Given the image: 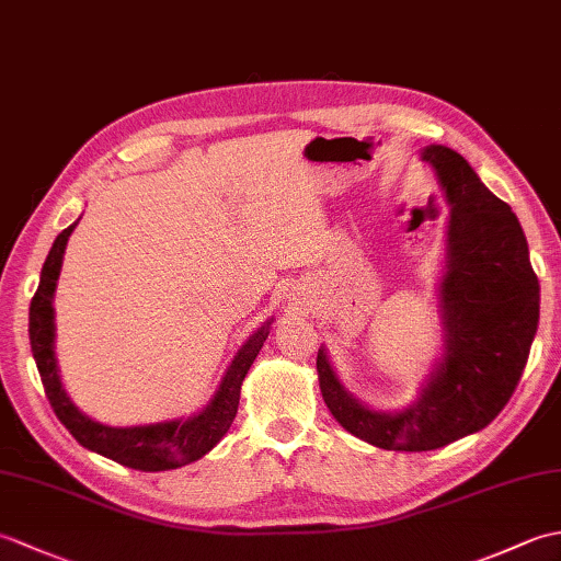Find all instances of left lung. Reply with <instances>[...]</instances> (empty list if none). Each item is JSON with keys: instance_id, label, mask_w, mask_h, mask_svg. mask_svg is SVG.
<instances>
[{"instance_id": "left-lung-1", "label": "left lung", "mask_w": 561, "mask_h": 561, "mask_svg": "<svg viewBox=\"0 0 561 561\" xmlns=\"http://www.w3.org/2000/svg\"><path fill=\"white\" fill-rule=\"evenodd\" d=\"M448 197V272L440 287L446 356L420 402L386 414L356 402L318 352L320 392L350 434L386 450H434L480 432L514 396L540 320V282L516 214L460 153L428 147Z\"/></svg>"}]
</instances>
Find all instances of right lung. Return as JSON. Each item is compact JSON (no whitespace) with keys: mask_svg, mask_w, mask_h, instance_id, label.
Listing matches in <instances>:
<instances>
[{"mask_svg":"<svg viewBox=\"0 0 561 561\" xmlns=\"http://www.w3.org/2000/svg\"><path fill=\"white\" fill-rule=\"evenodd\" d=\"M75 226L77 221L67 226V229L55 238L41 272L38 291H35L31 299L28 335L45 396L50 400V408L55 410L57 420L69 428V434L75 436L83 448L96 450L105 458L141 472L183 468V465L209 453L224 438V434L229 432V426L233 424L238 412V400H241V383L248 368L253 366L255 356L260 354L262 342L270 335V323L262 325L255 335L238 350L236 359L231 362L229 371H226L221 380L217 396H214L207 408L197 416H193V420L133 428H113L93 422L87 414H81L67 398L62 383H59L53 354V294L59 277V267H62L65 245L71 231H75Z\"/></svg>","mask_w":561,"mask_h":561,"instance_id":"obj_1","label":"right lung"}]
</instances>
